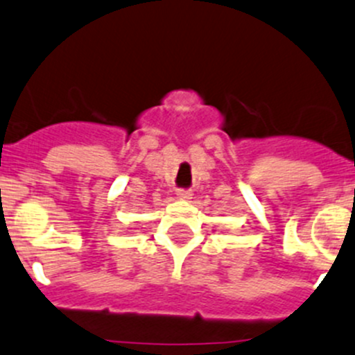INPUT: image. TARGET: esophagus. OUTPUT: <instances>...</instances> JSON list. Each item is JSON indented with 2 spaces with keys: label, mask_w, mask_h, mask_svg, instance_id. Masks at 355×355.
Wrapping results in <instances>:
<instances>
[{
  "label": "esophagus",
  "mask_w": 355,
  "mask_h": 355,
  "mask_svg": "<svg viewBox=\"0 0 355 355\" xmlns=\"http://www.w3.org/2000/svg\"><path fill=\"white\" fill-rule=\"evenodd\" d=\"M176 196L178 198H181V200H189L193 196V193L189 191V189H184V188H178L176 189Z\"/></svg>",
  "instance_id": "34e87169"
}]
</instances>
